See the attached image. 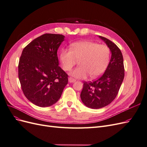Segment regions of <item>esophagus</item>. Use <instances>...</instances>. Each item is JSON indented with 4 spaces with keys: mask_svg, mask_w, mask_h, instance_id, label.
Instances as JSON below:
<instances>
[{
    "mask_svg": "<svg viewBox=\"0 0 147 147\" xmlns=\"http://www.w3.org/2000/svg\"><path fill=\"white\" fill-rule=\"evenodd\" d=\"M75 79H74V78H71V77H69V82H70V83H74V82H75Z\"/></svg>",
    "mask_w": 147,
    "mask_h": 147,
    "instance_id": "34e87169",
    "label": "esophagus"
}]
</instances>
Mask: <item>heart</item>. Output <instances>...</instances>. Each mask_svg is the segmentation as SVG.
<instances>
[{"instance_id": "1", "label": "heart", "mask_w": 147, "mask_h": 147, "mask_svg": "<svg viewBox=\"0 0 147 147\" xmlns=\"http://www.w3.org/2000/svg\"><path fill=\"white\" fill-rule=\"evenodd\" d=\"M110 48L104 44L91 41H79L73 43L70 50L62 49L59 60L62 67L69 71L79 60L80 66L70 75L76 78H85L88 75L94 78L103 74L109 64Z\"/></svg>"}]
</instances>
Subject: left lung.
I'll list each match as a JSON object with an SVG mask.
<instances>
[{
    "label": "left lung",
    "instance_id": "1",
    "mask_svg": "<svg viewBox=\"0 0 147 147\" xmlns=\"http://www.w3.org/2000/svg\"><path fill=\"white\" fill-rule=\"evenodd\" d=\"M110 48L112 57L105 72L94 81L83 83L80 97L89 108L98 109L108 105L117 97L124 77L123 57L119 48L110 40L99 36Z\"/></svg>",
    "mask_w": 147,
    "mask_h": 147
}]
</instances>
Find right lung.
<instances>
[{
  "label": "right lung",
  "mask_w": 147,
  "mask_h": 147,
  "mask_svg": "<svg viewBox=\"0 0 147 147\" xmlns=\"http://www.w3.org/2000/svg\"><path fill=\"white\" fill-rule=\"evenodd\" d=\"M64 36L45 34L35 38L22 52L18 77L24 96L41 107L59 99L68 83V75L59 66L57 51Z\"/></svg>",
  "instance_id": "right-lung-1"
}]
</instances>
